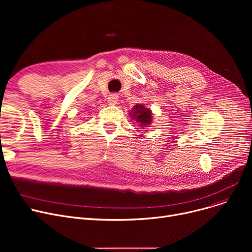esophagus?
<instances>
[{
    "label": "esophagus",
    "instance_id": "1",
    "mask_svg": "<svg viewBox=\"0 0 252 252\" xmlns=\"http://www.w3.org/2000/svg\"><path fill=\"white\" fill-rule=\"evenodd\" d=\"M117 100H118V95L117 94H111L108 96V103L110 105H114L117 103Z\"/></svg>",
    "mask_w": 252,
    "mask_h": 252
}]
</instances>
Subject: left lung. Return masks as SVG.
<instances>
[{"label": "left lung", "instance_id": "left-lung-1", "mask_svg": "<svg viewBox=\"0 0 252 252\" xmlns=\"http://www.w3.org/2000/svg\"><path fill=\"white\" fill-rule=\"evenodd\" d=\"M133 117H135L137 124H140L141 126H149L152 122V113L151 110L145 108L144 105H136L133 108Z\"/></svg>", "mask_w": 252, "mask_h": 252}]
</instances>
